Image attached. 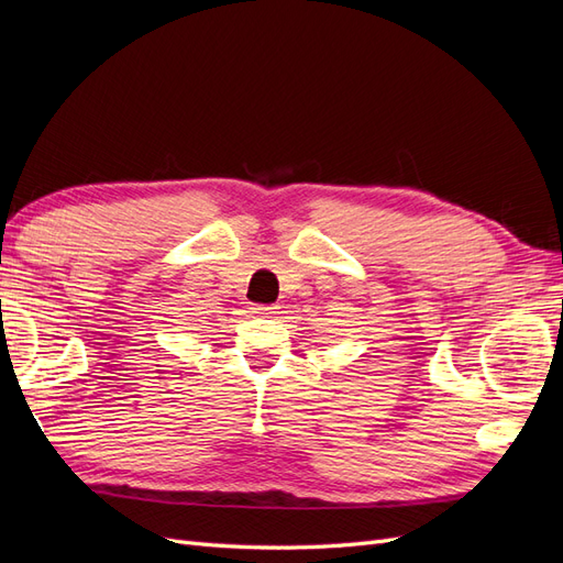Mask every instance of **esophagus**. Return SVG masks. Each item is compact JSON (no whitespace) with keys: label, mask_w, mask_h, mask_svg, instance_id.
I'll use <instances>...</instances> for the list:
<instances>
[{"label":"esophagus","mask_w":563,"mask_h":563,"mask_svg":"<svg viewBox=\"0 0 563 563\" xmlns=\"http://www.w3.org/2000/svg\"><path fill=\"white\" fill-rule=\"evenodd\" d=\"M277 305H253L251 308V312L253 314H263V317H272V314H277Z\"/></svg>","instance_id":"esophagus-1"}]
</instances>
